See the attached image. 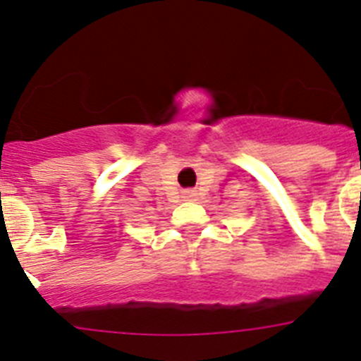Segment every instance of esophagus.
Instances as JSON below:
<instances>
[{
	"label": "esophagus",
	"mask_w": 361,
	"mask_h": 361,
	"mask_svg": "<svg viewBox=\"0 0 361 361\" xmlns=\"http://www.w3.org/2000/svg\"><path fill=\"white\" fill-rule=\"evenodd\" d=\"M184 195H186V199H191V197H195V193H193V191H186Z\"/></svg>",
	"instance_id": "esophagus-1"
}]
</instances>
